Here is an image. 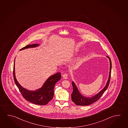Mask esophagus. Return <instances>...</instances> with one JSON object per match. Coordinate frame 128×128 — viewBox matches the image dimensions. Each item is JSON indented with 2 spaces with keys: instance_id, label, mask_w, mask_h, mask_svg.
Wrapping results in <instances>:
<instances>
[{
  "instance_id": "34e87169",
  "label": "esophagus",
  "mask_w": 128,
  "mask_h": 128,
  "mask_svg": "<svg viewBox=\"0 0 128 128\" xmlns=\"http://www.w3.org/2000/svg\"><path fill=\"white\" fill-rule=\"evenodd\" d=\"M62 77H63V78L64 79H66L67 78V77H68V75H67V74L65 73V74H64L62 75Z\"/></svg>"
}]
</instances>
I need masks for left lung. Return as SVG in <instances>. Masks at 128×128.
Masks as SVG:
<instances>
[{"label":"left lung","mask_w":128,"mask_h":128,"mask_svg":"<svg viewBox=\"0 0 128 128\" xmlns=\"http://www.w3.org/2000/svg\"><path fill=\"white\" fill-rule=\"evenodd\" d=\"M106 57L109 59L110 61L109 75L108 79L107 82L106 83L105 86L104 88H103V89L101 90L98 93L91 97H86V96H84L83 95L80 94V91L78 90V88L74 81L72 82V85L73 86V90L72 94V100L76 105H90L92 103L98 101L108 88L110 83V74H111V70H112V62L109 56H107Z\"/></svg>","instance_id":"obj_1"}]
</instances>
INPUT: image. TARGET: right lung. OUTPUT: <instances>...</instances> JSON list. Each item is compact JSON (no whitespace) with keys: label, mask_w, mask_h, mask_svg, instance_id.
<instances>
[{"label":"right lung","mask_w":128,"mask_h":128,"mask_svg":"<svg viewBox=\"0 0 128 128\" xmlns=\"http://www.w3.org/2000/svg\"><path fill=\"white\" fill-rule=\"evenodd\" d=\"M38 46H40V44H37L27 45L20 49V51L29 48L37 47ZM15 59L14 66V80L23 98L27 101L36 105H45L47 104L54 97V86L56 83L61 80V73L58 72L49 77L45 81L42 87L38 90L34 91L29 90L22 86L16 78L15 72Z\"/></svg>","instance_id":"right-lung-1"}]
</instances>
